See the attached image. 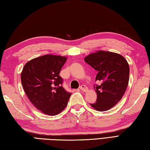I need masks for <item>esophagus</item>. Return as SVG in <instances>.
I'll return each mask as SVG.
<instances>
[{
    "label": "esophagus",
    "mask_w": 150,
    "mask_h": 150,
    "mask_svg": "<svg viewBox=\"0 0 150 150\" xmlns=\"http://www.w3.org/2000/svg\"><path fill=\"white\" fill-rule=\"evenodd\" d=\"M79 88H80V90H81L82 91H84V92H86V91H87V90H88L87 87L84 85H81L80 87H79Z\"/></svg>",
    "instance_id": "1"
}]
</instances>
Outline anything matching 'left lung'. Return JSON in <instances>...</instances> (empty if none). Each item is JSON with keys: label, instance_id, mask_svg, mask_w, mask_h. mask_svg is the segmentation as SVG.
Returning <instances> with one entry per match:
<instances>
[{"label": "left lung", "instance_id": "left-lung-1", "mask_svg": "<svg viewBox=\"0 0 150 150\" xmlns=\"http://www.w3.org/2000/svg\"><path fill=\"white\" fill-rule=\"evenodd\" d=\"M84 61L98 71L95 81L100 85H94L97 94L96 102L90 103L98 111L111 109L124 94L129 78V67L120 54L99 50L85 57Z\"/></svg>", "mask_w": 150, "mask_h": 150}]
</instances>
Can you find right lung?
<instances>
[{
	"label": "right lung",
	"instance_id": "1",
	"mask_svg": "<svg viewBox=\"0 0 150 150\" xmlns=\"http://www.w3.org/2000/svg\"><path fill=\"white\" fill-rule=\"evenodd\" d=\"M67 58L48 54L27 62L21 72L23 89L33 105L44 114L54 116L66 108L71 97L59 76Z\"/></svg>",
	"mask_w": 150,
	"mask_h": 150
}]
</instances>
